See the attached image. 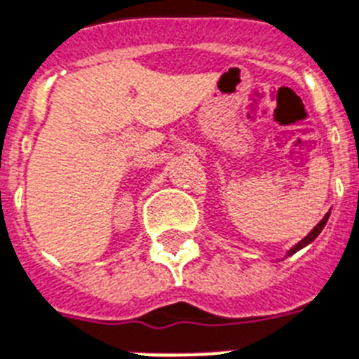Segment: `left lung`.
<instances>
[{
    "label": "left lung",
    "mask_w": 359,
    "mask_h": 359,
    "mask_svg": "<svg viewBox=\"0 0 359 359\" xmlns=\"http://www.w3.org/2000/svg\"><path fill=\"white\" fill-rule=\"evenodd\" d=\"M328 217H330V212H328V213H327V215H325V217H323V219H321V221H319V222H318V224H316V226H314V230L310 231V233H309V236H306V237H305V239H301V241H299V243H297V245H294V246H292V248H290V250H288V252H287V257H290V255H292V254H296V252H299V250H301V248H305V246H309V245H310V243H312V241H314V239H316V237H318V236H319V233H321V230H323V228H325V224H327V221H328Z\"/></svg>",
    "instance_id": "1"
}]
</instances>
